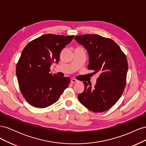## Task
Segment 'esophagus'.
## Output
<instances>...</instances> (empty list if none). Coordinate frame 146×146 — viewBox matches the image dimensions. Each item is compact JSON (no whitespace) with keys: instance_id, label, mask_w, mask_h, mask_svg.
Listing matches in <instances>:
<instances>
[{"instance_id":"1","label":"esophagus","mask_w":146,"mask_h":146,"mask_svg":"<svg viewBox=\"0 0 146 146\" xmlns=\"http://www.w3.org/2000/svg\"><path fill=\"white\" fill-rule=\"evenodd\" d=\"M78 81L76 80V79H75V78H72L71 80H70V82H71L72 83H76Z\"/></svg>"}]
</instances>
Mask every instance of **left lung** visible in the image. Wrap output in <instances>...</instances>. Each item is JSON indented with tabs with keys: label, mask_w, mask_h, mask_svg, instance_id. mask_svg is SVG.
<instances>
[{
	"label": "left lung",
	"mask_w": 146,
	"mask_h": 146,
	"mask_svg": "<svg viewBox=\"0 0 146 146\" xmlns=\"http://www.w3.org/2000/svg\"><path fill=\"white\" fill-rule=\"evenodd\" d=\"M74 39L88 51V69L99 74L94 88L83 82L85 90L78 99L92 111H107L117 102L124 90L128 70L126 56L111 39L90 34L78 35Z\"/></svg>",
	"instance_id": "left-lung-1"
}]
</instances>
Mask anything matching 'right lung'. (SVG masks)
Listing matches in <instances>:
<instances>
[{
  "label": "right lung",
  "mask_w": 146,
  "mask_h": 146,
  "mask_svg": "<svg viewBox=\"0 0 146 146\" xmlns=\"http://www.w3.org/2000/svg\"><path fill=\"white\" fill-rule=\"evenodd\" d=\"M74 36L46 34L30 41L21 53L16 72L21 93L33 107L43 108L55 103L70 83L69 77L50 73L60 52Z\"/></svg>",
  "instance_id": "1"
}]
</instances>
